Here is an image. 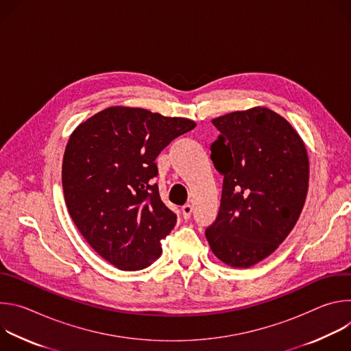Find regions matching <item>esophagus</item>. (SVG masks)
<instances>
[{
	"mask_svg": "<svg viewBox=\"0 0 351 351\" xmlns=\"http://www.w3.org/2000/svg\"><path fill=\"white\" fill-rule=\"evenodd\" d=\"M191 213H193V207L190 204H186L183 208H182V215H183V219H189L191 217Z\"/></svg>",
	"mask_w": 351,
	"mask_h": 351,
	"instance_id": "esophagus-1",
	"label": "esophagus"
}]
</instances>
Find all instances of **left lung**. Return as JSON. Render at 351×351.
Masks as SVG:
<instances>
[{
  "instance_id": "8db88e82",
  "label": "left lung",
  "mask_w": 351,
  "mask_h": 351,
  "mask_svg": "<svg viewBox=\"0 0 351 351\" xmlns=\"http://www.w3.org/2000/svg\"><path fill=\"white\" fill-rule=\"evenodd\" d=\"M213 123L221 134L211 144V160L223 187L206 237L223 264L250 268L271 256L298 221L308 191V154L297 130L265 107Z\"/></svg>"
}]
</instances>
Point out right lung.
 <instances>
[{"mask_svg": "<svg viewBox=\"0 0 351 351\" xmlns=\"http://www.w3.org/2000/svg\"><path fill=\"white\" fill-rule=\"evenodd\" d=\"M195 128L143 108L110 107L71 134L62 161L65 203L76 228L106 261L122 271L152 265L176 215L153 183L156 158Z\"/></svg>", "mask_w": 351, "mask_h": 351, "instance_id": "right-lung-1", "label": "right lung"}]
</instances>
